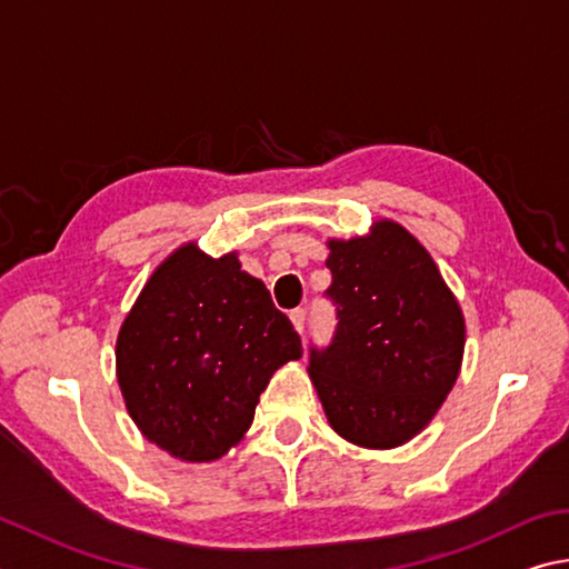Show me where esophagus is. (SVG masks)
Segmentation results:
<instances>
[{"label":"esophagus","mask_w":569,"mask_h":569,"mask_svg":"<svg viewBox=\"0 0 569 569\" xmlns=\"http://www.w3.org/2000/svg\"><path fill=\"white\" fill-rule=\"evenodd\" d=\"M291 320H293V326H296L298 333L303 336V330H306V308H293Z\"/></svg>","instance_id":"esophagus-1"}]
</instances>
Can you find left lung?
<instances>
[{
	"label": "left lung",
	"instance_id": "obj_1",
	"mask_svg": "<svg viewBox=\"0 0 569 569\" xmlns=\"http://www.w3.org/2000/svg\"><path fill=\"white\" fill-rule=\"evenodd\" d=\"M336 330L311 346L318 398L338 436L396 448L436 416L460 373L465 320L430 253L392 221L330 241Z\"/></svg>",
	"mask_w": 569,
	"mask_h": 569
}]
</instances>
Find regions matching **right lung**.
<instances>
[{"label": "right lung", "mask_w": 569, "mask_h": 569, "mask_svg": "<svg viewBox=\"0 0 569 569\" xmlns=\"http://www.w3.org/2000/svg\"><path fill=\"white\" fill-rule=\"evenodd\" d=\"M303 356L301 336L236 253L193 243L163 261L117 340L129 416L161 450L189 462L221 458L251 428L273 370Z\"/></svg>", "instance_id": "1"}]
</instances>
